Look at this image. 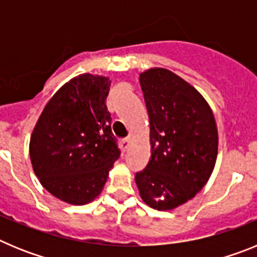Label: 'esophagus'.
<instances>
[{
  "label": "esophagus",
  "mask_w": 257,
  "mask_h": 257,
  "mask_svg": "<svg viewBox=\"0 0 257 257\" xmlns=\"http://www.w3.org/2000/svg\"><path fill=\"white\" fill-rule=\"evenodd\" d=\"M130 143H131L130 138H123V139L121 140L122 148H123L124 151H127V149H128V147H130Z\"/></svg>",
  "instance_id": "34e87169"
}]
</instances>
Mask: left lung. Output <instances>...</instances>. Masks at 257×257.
I'll list each match as a JSON object with an SVG mask.
<instances>
[{
  "label": "left lung",
  "instance_id": "1",
  "mask_svg": "<svg viewBox=\"0 0 257 257\" xmlns=\"http://www.w3.org/2000/svg\"><path fill=\"white\" fill-rule=\"evenodd\" d=\"M151 123L152 156L136 172L143 201L167 211L205 187L217 157V127L207 101L183 78L162 68L140 74Z\"/></svg>",
  "mask_w": 257,
  "mask_h": 257
}]
</instances>
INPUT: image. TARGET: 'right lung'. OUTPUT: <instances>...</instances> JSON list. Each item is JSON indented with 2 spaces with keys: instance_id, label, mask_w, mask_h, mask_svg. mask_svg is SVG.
I'll return each instance as SVG.
<instances>
[{
  "instance_id": "obj_1",
  "label": "right lung",
  "mask_w": 257,
  "mask_h": 257,
  "mask_svg": "<svg viewBox=\"0 0 257 257\" xmlns=\"http://www.w3.org/2000/svg\"><path fill=\"white\" fill-rule=\"evenodd\" d=\"M110 81L81 74L56 91L31 136L33 170L46 190L70 205H86L103 189L121 149L105 105Z\"/></svg>"
}]
</instances>
